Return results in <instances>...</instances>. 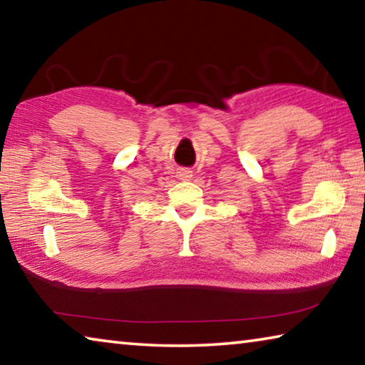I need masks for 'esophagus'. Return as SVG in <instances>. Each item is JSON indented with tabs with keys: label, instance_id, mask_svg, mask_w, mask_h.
Returning <instances> with one entry per match:
<instances>
[{
	"label": "esophagus",
	"instance_id": "esophagus-1",
	"mask_svg": "<svg viewBox=\"0 0 365 365\" xmlns=\"http://www.w3.org/2000/svg\"><path fill=\"white\" fill-rule=\"evenodd\" d=\"M191 177V172L190 170H185L182 169L180 172H178V178H182V180H187V178Z\"/></svg>",
	"mask_w": 365,
	"mask_h": 365
}]
</instances>
